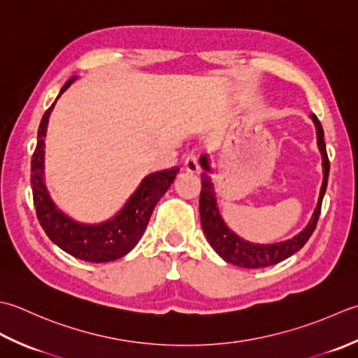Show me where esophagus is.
Segmentation results:
<instances>
[{
    "instance_id": "obj_1",
    "label": "esophagus",
    "mask_w": 358,
    "mask_h": 358,
    "mask_svg": "<svg viewBox=\"0 0 358 358\" xmlns=\"http://www.w3.org/2000/svg\"><path fill=\"white\" fill-rule=\"evenodd\" d=\"M184 166H185V170L189 173H198L199 171L198 155H196V152H189V155L184 160Z\"/></svg>"
}]
</instances>
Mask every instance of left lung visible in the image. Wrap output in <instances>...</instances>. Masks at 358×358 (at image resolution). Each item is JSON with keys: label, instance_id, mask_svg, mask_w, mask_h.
<instances>
[{"label": "left lung", "instance_id": "1", "mask_svg": "<svg viewBox=\"0 0 358 358\" xmlns=\"http://www.w3.org/2000/svg\"><path fill=\"white\" fill-rule=\"evenodd\" d=\"M310 119L317 129V145L318 150L322 152L323 159V184L320 188V196L317 207L313 210V215L310 217L309 224L306 225L303 231L298 233L296 236L290 238L287 241H281V243L273 244H255L249 241L238 236L235 231H231L227 224L224 222L222 216L220 213L216 203V193L215 185L211 182L210 174V159L208 156H201L199 162L203 173L201 174L202 188H201V198H199V213H201V225L210 245L213 247L215 252L220 257L230 262L233 266L245 267V268H261L268 267L278 262L287 259L292 255L296 253L301 247L308 243V239L317 227V221L320 217V211H322V202L326 193L327 187V178H329V159H327L326 152V143H324V131L322 123L317 119L315 114H310Z\"/></svg>", "mask_w": 358, "mask_h": 358}]
</instances>
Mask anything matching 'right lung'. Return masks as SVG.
Returning a JSON list of instances; mask_svg holds the SVG:
<instances>
[{
	"instance_id": "1",
	"label": "right lung",
	"mask_w": 358,
	"mask_h": 358,
	"mask_svg": "<svg viewBox=\"0 0 358 358\" xmlns=\"http://www.w3.org/2000/svg\"><path fill=\"white\" fill-rule=\"evenodd\" d=\"M76 78L77 77H72L64 83L58 97L74 83ZM57 99L43 115L38 128V142L32 156L31 184L36 216L49 239L71 257L87 262L115 261L125 257L141 241L150 222L152 210L173 184L179 169L174 166V169L145 176L119 213L109 217L108 221L100 224H82L72 220L50 199L45 184V137Z\"/></svg>"
}]
</instances>
